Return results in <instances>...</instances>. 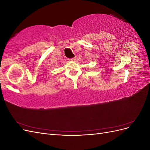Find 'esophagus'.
I'll list each match as a JSON object with an SVG mask.
<instances>
[{
	"instance_id": "1",
	"label": "esophagus",
	"mask_w": 150,
	"mask_h": 150,
	"mask_svg": "<svg viewBox=\"0 0 150 150\" xmlns=\"http://www.w3.org/2000/svg\"><path fill=\"white\" fill-rule=\"evenodd\" d=\"M76 57H73V58H71V59H70V61H76Z\"/></svg>"
}]
</instances>
